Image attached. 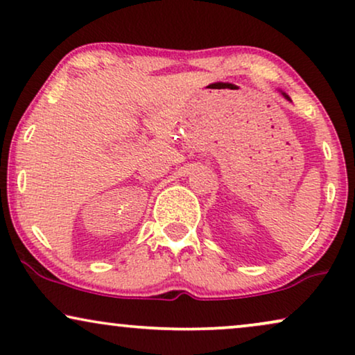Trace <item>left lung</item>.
Listing matches in <instances>:
<instances>
[{"instance_id":"8db88e82","label":"left lung","mask_w":355,"mask_h":355,"mask_svg":"<svg viewBox=\"0 0 355 355\" xmlns=\"http://www.w3.org/2000/svg\"><path fill=\"white\" fill-rule=\"evenodd\" d=\"M284 96H285V98H287V99H288V96H287V94H284Z\"/></svg>"}]
</instances>
